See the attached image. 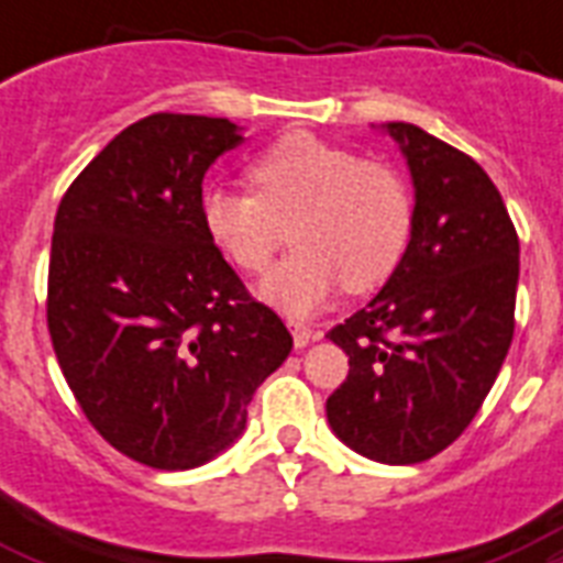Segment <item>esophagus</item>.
Here are the masks:
<instances>
[{
	"instance_id": "obj_1",
	"label": "esophagus",
	"mask_w": 563,
	"mask_h": 563,
	"mask_svg": "<svg viewBox=\"0 0 563 563\" xmlns=\"http://www.w3.org/2000/svg\"><path fill=\"white\" fill-rule=\"evenodd\" d=\"M289 330H291V339H295V347H307L309 342H316L318 339L316 330L303 324V321H289Z\"/></svg>"
}]
</instances>
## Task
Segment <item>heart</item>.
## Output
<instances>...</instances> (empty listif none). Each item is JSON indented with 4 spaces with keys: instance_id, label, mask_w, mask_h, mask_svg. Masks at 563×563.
Here are the masks:
<instances>
[{
    "instance_id": "1",
    "label": "heart",
    "mask_w": 563,
    "mask_h": 563,
    "mask_svg": "<svg viewBox=\"0 0 563 563\" xmlns=\"http://www.w3.org/2000/svg\"><path fill=\"white\" fill-rule=\"evenodd\" d=\"M256 192L210 187L201 219L221 254L242 272H263L286 242L283 260L260 295L289 316H309L342 286L371 291L400 265L415 228L409 184L388 163L298 131L251 163Z\"/></svg>"
}]
</instances>
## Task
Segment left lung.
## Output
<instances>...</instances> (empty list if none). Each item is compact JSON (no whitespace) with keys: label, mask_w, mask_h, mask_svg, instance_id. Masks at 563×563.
I'll list each match as a JSON object with an SVG mask.
<instances>
[{"label":"left lung","mask_w":563,"mask_h":563,"mask_svg":"<svg viewBox=\"0 0 563 563\" xmlns=\"http://www.w3.org/2000/svg\"><path fill=\"white\" fill-rule=\"evenodd\" d=\"M385 131L409 163L415 228L379 295L327 333L351 356L327 420L365 459L418 464L462 435L506 362L520 242L473 157L409 122Z\"/></svg>","instance_id":"obj_1"}]
</instances>
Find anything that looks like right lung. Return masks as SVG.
Returning <instances> with one entry per match:
<instances>
[{"instance_id":"1","label":"right lung","mask_w":563,"mask_h":563,"mask_svg":"<svg viewBox=\"0 0 563 563\" xmlns=\"http://www.w3.org/2000/svg\"><path fill=\"white\" fill-rule=\"evenodd\" d=\"M242 140L230 119L152 113L57 207L46 300L57 365L99 435L154 471L224 453L291 351L201 219L203 175Z\"/></svg>"}]
</instances>
